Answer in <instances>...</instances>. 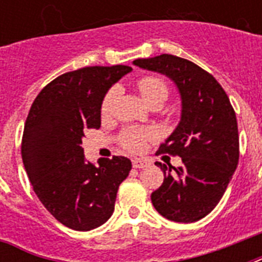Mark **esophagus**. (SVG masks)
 Listing matches in <instances>:
<instances>
[{
  "mask_svg": "<svg viewBox=\"0 0 262 262\" xmlns=\"http://www.w3.org/2000/svg\"><path fill=\"white\" fill-rule=\"evenodd\" d=\"M133 167L135 168H144V167H147L148 166V162L147 160H144V159H139V158H136V159H133Z\"/></svg>",
  "mask_w": 262,
  "mask_h": 262,
  "instance_id": "34e87169",
  "label": "esophagus"
}]
</instances>
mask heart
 <instances>
[{
	"mask_svg": "<svg viewBox=\"0 0 262 262\" xmlns=\"http://www.w3.org/2000/svg\"><path fill=\"white\" fill-rule=\"evenodd\" d=\"M137 90L143 99L149 104H163L168 98L170 90L166 83V80L159 75H144L136 81ZM119 95V90L117 87H111L107 91L106 95L103 96L102 104H100V111L103 115H110L114 107V103ZM154 137V133L147 129H126L121 135V144L123 148H126L127 151L139 152L143 149L144 144L148 140Z\"/></svg>",
	"mask_w": 262,
	"mask_h": 262,
	"instance_id": "heart-1",
	"label": "heart"
}]
</instances>
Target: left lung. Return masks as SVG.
<instances>
[{
	"instance_id": "8db88e82",
	"label": "left lung",
	"mask_w": 262,
	"mask_h": 262,
	"mask_svg": "<svg viewBox=\"0 0 262 262\" xmlns=\"http://www.w3.org/2000/svg\"><path fill=\"white\" fill-rule=\"evenodd\" d=\"M133 63L168 76L182 98L181 122L156 152L181 156L182 166L156 162L164 181L151 194L152 204L168 220L197 222L217 205L238 166L235 111L217 80L189 59L162 54Z\"/></svg>"
}]
</instances>
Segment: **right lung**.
<instances>
[{
	"instance_id": "right-lung-1",
	"label": "right lung",
	"mask_w": 262,
	"mask_h": 262,
	"mask_svg": "<svg viewBox=\"0 0 262 262\" xmlns=\"http://www.w3.org/2000/svg\"><path fill=\"white\" fill-rule=\"evenodd\" d=\"M132 71L126 65L87 67L49 83L35 98L21 140V158L35 194L63 226L90 231L114 212L117 191L132 170L125 156L84 159V132L100 127L108 88Z\"/></svg>"
}]
</instances>
